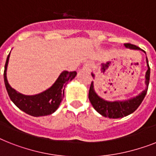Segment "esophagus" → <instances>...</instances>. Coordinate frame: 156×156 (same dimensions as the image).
I'll use <instances>...</instances> for the list:
<instances>
[{
    "label": "esophagus",
    "mask_w": 156,
    "mask_h": 156,
    "mask_svg": "<svg viewBox=\"0 0 156 156\" xmlns=\"http://www.w3.org/2000/svg\"><path fill=\"white\" fill-rule=\"evenodd\" d=\"M91 67V64L90 62H87L84 65V66H83V69H86V70H88V69H90V68Z\"/></svg>",
    "instance_id": "34e87169"
}]
</instances>
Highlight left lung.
Masks as SVG:
<instances>
[{
  "label": "left lung",
  "instance_id": "left-lung-1",
  "mask_svg": "<svg viewBox=\"0 0 156 156\" xmlns=\"http://www.w3.org/2000/svg\"><path fill=\"white\" fill-rule=\"evenodd\" d=\"M124 45L127 49H134V50H142L140 47L130 43L124 44ZM146 62L147 66V70L145 75L146 89L142 91L140 94L131 98L123 100V101H113V102L103 99L97 94L94 88V82H91L89 90V99L93 107L95 109V111L98 113L102 115L103 117H107L110 119H119V118H123L131 115L140 107L146 96L149 81H150V67L148 64L147 58H146ZM91 75L93 78H94V74L93 73L91 74Z\"/></svg>",
  "mask_w": 156,
  "mask_h": 156
}]
</instances>
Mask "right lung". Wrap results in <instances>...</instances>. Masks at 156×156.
<instances>
[{
    "mask_svg": "<svg viewBox=\"0 0 156 156\" xmlns=\"http://www.w3.org/2000/svg\"><path fill=\"white\" fill-rule=\"evenodd\" d=\"M9 55L10 53L7 57L5 66L4 81L8 94L12 102L20 110L34 117L45 116L55 112L64 98V90L67 82L75 78L77 72H68L64 70L61 73L58 79L49 89L37 94L25 95L12 88L7 80L6 71L9 60Z\"/></svg>",
    "mask_w": 156,
    "mask_h": 156,
    "instance_id": "right-lung-1",
    "label": "right lung"
}]
</instances>
